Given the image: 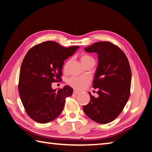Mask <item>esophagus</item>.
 Here are the masks:
<instances>
[{
	"instance_id": "esophagus-1",
	"label": "esophagus",
	"mask_w": 152,
	"mask_h": 152,
	"mask_svg": "<svg viewBox=\"0 0 152 152\" xmlns=\"http://www.w3.org/2000/svg\"><path fill=\"white\" fill-rule=\"evenodd\" d=\"M80 94V92L76 91V90H74V91H73V94H75V95H77V94Z\"/></svg>"
}]
</instances>
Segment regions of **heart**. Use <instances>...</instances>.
Wrapping results in <instances>:
<instances>
[{
    "label": "heart",
    "mask_w": 152,
    "mask_h": 152,
    "mask_svg": "<svg viewBox=\"0 0 152 152\" xmlns=\"http://www.w3.org/2000/svg\"><path fill=\"white\" fill-rule=\"evenodd\" d=\"M90 60H94V58L89 55H83L81 57V62L82 64ZM67 83L74 89L82 90L86 88V87L88 85L89 79L86 77H72L69 79Z\"/></svg>",
    "instance_id": "b5f03b06"
}]
</instances>
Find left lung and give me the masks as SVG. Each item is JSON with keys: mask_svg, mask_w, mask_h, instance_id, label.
I'll use <instances>...</instances> for the list:
<instances>
[{"mask_svg": "<svg viewBox=\"0 0 152 152\" xmlns=\"http://www.w3.org/2000/svg\"><path fill=\"white\" fill-rule=\"evenodd\" d=\"M84 50L98 55L93 87L99 89V97L89 93L90 101L83 111L93 121L108 124L118 118L129 99L132 82L129 61L120 48L109 41L95 42Z\"/></svg>", "mask_w": 152, "mask_h": 152, "instance_id": "1", "label": "left lung"}]
</instances>
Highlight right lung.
Listing matches in <instances>:
<instances>
[{
	"mask_svg": "<svg viewBox=\"0 0 152 152\" xmlns=\"http://www.w3.org/2000/svg\"><path fill=\"white\" fill-rule=\"evenodd\" d=\"M78 46L63 47L48 41L29 49L20 66L18 91L26 113L34 121L49 123L60 115L65 98L73 89L65 86L53 89L51 83L61 81L64 61L79 49Z\"/></svg>",
	"mask_w": 152,
	"mask_h": 152,
	"instance_id": "obj_1",
	"label": "right lung"
}]
</instances>
